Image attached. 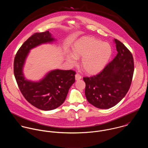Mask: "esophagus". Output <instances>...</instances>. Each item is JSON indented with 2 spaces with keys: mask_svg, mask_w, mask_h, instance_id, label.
I'll return each instance as SVG.
<instances>
[{
  "mask_svg": "<svg viewBox=\"0 0 148 148\" xmlns=\"http://www.w3.org/2000/svg\"><path fill=\"white\" fill-rule=\"evenodd\" d=\"M82 78V76H81L79 73L76 74V75H75V79H76V80H80Z\"/></svg>",
  "mask_w": 148,
  "mask_h": 148,
  "instance_id": "esophagus-1",
  "label": "esophagus"
}]
</instances>
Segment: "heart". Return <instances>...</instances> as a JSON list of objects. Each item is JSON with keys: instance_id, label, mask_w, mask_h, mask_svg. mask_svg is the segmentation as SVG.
Here are the masks:
<instances>
[{"instance_id": "b5f03b06", "label": "heart", "mask_w": 148, "mask_h": 148, "mask_svg": "<svg viewBox=\"0 0 148 148\" xmlns=\"http://www.w3.org/2000/svg\"><path fill=\"white\" fill-rule=\"evenodd\" d=\"M73 54L67 57L72 65L77 63V59L82 58V66L85 72L93 75L106 66L112 55L109 44L93 37L84 36L77 40L72 47Z\"/></svg>"}]
</instances>
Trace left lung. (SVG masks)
Here are the masks:
<instances>
[{"label":"left lung","instance_id":"1","mask_svg":"<svg viewBox=\"0 0 148 148\" xmlns=\"http://www.w3.org/2000/svg\"><path fill=\"white\" fill-rule=\"evenodd\" d=\"M117 54L96 75L84 77L85 95L88 102L100 109L118 104L126 95L132 83L134 60L123 42L114 39Z\"/></svg>","mask_w":148,"mask_h":148}]
</instances>
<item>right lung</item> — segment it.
Here are the masks:
<instances>
[{
  "instance_id": "1",
  "label": "right lung",
  "mask_w": 148,
  "mask_h": 148,
  "mask_svg": "<svg viewBox=\"0 0 148 148\" xmlns=\"http://www.w3.org/2000/svg\"><path fill=\"white\" fill-rule=\"evenodd\" d=\"M53 40L49 31L34 34L22 44L14 62L15 77L23 96L31 104L43 110H53L61 106L75 82V71L59 69L51 71L39 82L25 80L22 71L29 51L40 44Z\"/></svg>"
}]
</instances>
